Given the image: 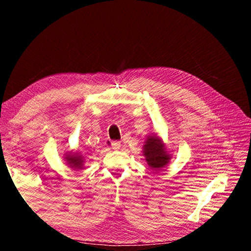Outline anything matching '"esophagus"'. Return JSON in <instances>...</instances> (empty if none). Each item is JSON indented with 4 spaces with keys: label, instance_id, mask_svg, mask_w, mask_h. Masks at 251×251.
<instances>
[{
    "label": "esophagus",
    "instance_id": "1",
    "mask_svg": "<svg viewBox=\"0 0 251 251\" xmlns=\"http://www.w3.org/2000/svg\"><path fill=\"white\" fill-rule=\"evenodd\" d=\"M111 146H112L113 150H119L120 147H121V144H120L119 141H112Z\"/></svg>",
    "mask_w": 251,
    "mask_h": 251
}]
</instances>
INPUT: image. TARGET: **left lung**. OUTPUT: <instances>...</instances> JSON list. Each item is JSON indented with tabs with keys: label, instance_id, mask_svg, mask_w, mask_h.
<instances>
[{
	"label": "left lung",
	"instance_id": "obj_1",
	"mask_svg": "<svg viewBox=\"0 0 251 251\" xmlns=\"http://www.w3.org/2000/svg\"><path fill=\"white\" fill-rule=\"evenodd\" d=\"M143 156L151 170L161 171L171 160V154L166 151L164 143L157 135L149 136L143 146Z\"/></svg>",
	"mask_w": 251,
	"mask_h": 251
}]
</instances>
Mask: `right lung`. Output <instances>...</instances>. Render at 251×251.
Instances as JSON below:
<instances>
[{"label": "right lung", "instance_id": "right-lung-1", "mask_svg": "<svg viewBox=\"0 0 251 251\" xmlns=\"http://www.w3.org/2000/svg\"><path fill=\"white\" fill-rule=\"evenodd\" d=\"M65 160L67 162V164L70 166L71 169L73 170H82L83 169V165H85V157H83L80 153H76V151H74V153H66L65 156Z\"/></svg>", "mask_w": 251, "mask_h": 251}]
</instances>
